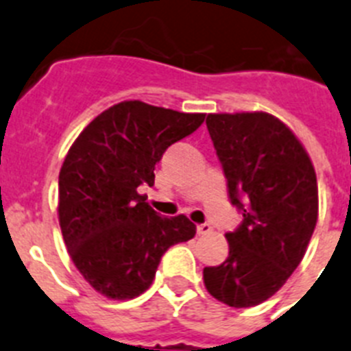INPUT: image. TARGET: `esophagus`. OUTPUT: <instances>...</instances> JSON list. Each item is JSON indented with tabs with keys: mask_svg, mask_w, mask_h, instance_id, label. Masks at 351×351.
Segmentation results:
<instances>
[{
	"mask_svg": "<svg viewBox=\"0 0 351 351\" xmlns=\"http://www.w3.org/2000/svg\"><path fill=\"white\" fill-rule=\"evenodd\" d=\"M196 232H198V235H207L212 232V226L208 223H203V225L196 226Z\"/></svg>",
	"mask_w": 351,
	"mask_h": 351,
	"instance_id": "34e87169",
	"label": "esophagus"
}]
</instances>
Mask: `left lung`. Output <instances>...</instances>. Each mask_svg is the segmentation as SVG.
I'll return each instance as SVG.
<instances>
[{"label": "left lung", "instance_id": "8db88e82", "mask_svg": "<svg viewBox=\"0 0 351 351\" xmlns=\"http://www.w3.org/2000/svg\"><path fill=\"white\" fill-rule=\"evenodd\" d=\"M207 128L243 223L228 257L205 267L208 293L235 308L271 298L307 252L317 223V180L298 137L267 112L208 114Z\"/></svg>", "mask_w": 351, "mask_h": 351}]
</instances>
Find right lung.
<instances>
[{
  "instance_id": "right-lung-1",
  "label": "right lung",
  "mask_w": 351,
  "mask_h": 351,
  "mask_svg": "<svg viewBox=\"0 0 351 351\" xmlns=\"http://www.w3.org/2000/svg\"><path fill=\"white\" fill-rule=\"evenodd\" d=\"M205 114L121 101L85 126L58 175V221L69 257L94 291L130 300L152 285L162 255L193 239L184 214L164 217L139 187L155 182V166Z\"/></svg>"
}]
</instances>
